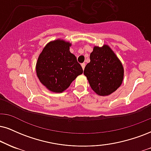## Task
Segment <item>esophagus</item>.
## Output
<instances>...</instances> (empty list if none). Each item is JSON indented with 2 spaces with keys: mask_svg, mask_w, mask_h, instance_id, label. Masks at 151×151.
<instances>
[{
  "mask_svg": "<svg viewBox=\"0 0 151 151\" xmlns=\"http://www.w3.org/2000/svg\"><path fill=\"white\" fill-rule=\"evenodd\" d=\"M81 66H82V68H83V69L84 70L85 66V63H83V64H81Z\"/></svg>",
  "mask_w": 151,
  "mask_h": 151,
  "instance_id": "34e87169",
  "label": "esophagus"
}]
</instances>
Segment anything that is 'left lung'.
I'll return each mask as SVG.
<instances>
[{
	"instance_id": "obj_1",
	"label": "left lung",
	"mask_w": 151,
	"mask_h": 151,
	"mask_svg": "<svg viewBox=\"0 0 151 151\" xmlns=\"http://www.w3.org/2000/svg\"><path fill=\"white\" fill-rule=\"evenodd\" d=\"M84 74L91 88L99 96H108L122 84L124 68L122 63L107 45L94 47L90 62L85 66Z\"/></svg>"
}]
</instances>
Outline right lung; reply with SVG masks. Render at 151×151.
I'll use <instances>...</instances> for the list:
<instances>
[{"instance_id": "obj_1", "label": "right lung", "mask_w": 151, "mask_h": 151, "mask_svg": "<svg viewBox=\"0 0 151 151\" xmlns=\"http://www.w3.org/2000/svg\"><path fill=\"white\" fill-rule=\"evenodd\" d=\"M70 42L60 39L54 40L46 45L38 57L37 76L53 92H64L83 72L76 56L70 52Z\"/></svg>"}]
</instances>
